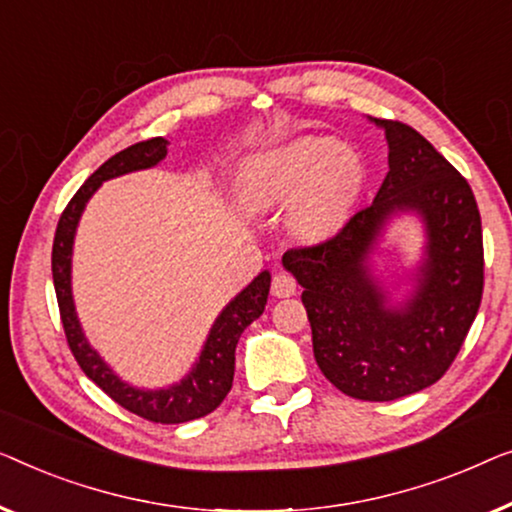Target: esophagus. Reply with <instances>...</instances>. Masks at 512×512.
<instances>
[{
    "mask_svg": "<svg viewBox=\"0 0 512 512\" xmlns=\"http://www.w3.org/2000/svg\"><path fill=\"white\" fill-rule=\"evenodd\" d=\"M271 292H273V297H278V299L292 297V294L297 292V280H294L290 273L280 271L271 280Z\"/></svg>",
    "mask_w": 512,
    "mask_h": 512,
    "instance_id": "1",
    "label": "esophagus"
}]
</instances>
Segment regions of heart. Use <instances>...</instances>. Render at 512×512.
<instances>
[{
	"label": "heart",
	"instance_id": "heart-1",
	"mask_svg": "<svg viewBox=\"0 0 512 512\" xmlns=\"http://www.w3.org/2000/svg\"><path fill=\"white\" fill-rule=\"evenodd\" d=\"M364 183V162L331 136H299L248 157L239 169V199L250 213L292 204V227L306 239H325L348 220Z\"/></svg>",
	"mask_w": 512,
	"mask_h": 512
}]
</instances>
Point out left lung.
<instances>
[{"mask_svg":"<svg viewBox=\"0 0 512 512\" xmlns=\"http://www.w3.org/2000/svg\"><path fill=\"white\" fill-rule=\"evenodd\" d=\"M371 122L390 146V171L373 204L318 246L287 250L283 266L304 287L313 355L329 383L352 399L394 401L434 385L455 362L478 315L485 259L466 178L413 127ZM401 212L423 220L425 253L414 290L394 307L370 255Z\"/></svg>","mask_w":512,"mask_h":512,"instance_id":"obj_1","label":"left lung"}]
</instances>
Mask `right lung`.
Listing matches in <instances>:
<instances>
[{
	"label": "right lung",
	"mask_w": 512,
	"mask_h": 512,
	"mask_svg": "<svg viewBox=\"0 0 512 512\" xmlns=\"http://www.w3.org/2000/svg\"><path fill=\"white\" fill-rule=\"evenodd\" d=\"M169 141L162 136L134 143L111 160H106L78 192L60 215L53 241V283L57 294V306H60V318L64 334L71 352H74L78 366L92 383L102 387L109 397L127 408L129 413L143 417V420L160 424H181L197 420L213 413L232 390L234 380V352L236 343L250 322L264 313L266 297H269L271 273L262 271L248 287L236 294L229 304L222 308L218 320L213 322L208 338L201 348V355L194 362L192 371L181 383L164 387V390H141L125 383L115 376L113 369L97 355L85 338L81 322H78L74 294H71V253H74V236L78 220H81L83 208L88 204L97 187L111 178L132 174V171L150 169L167 157Z\"/></svg>",
	"instance_id": "1"
}]
</instances>
